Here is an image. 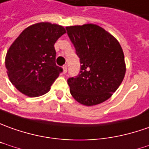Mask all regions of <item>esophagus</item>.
Listing matches in <instances>:
<instances>
[{"label":"esophagus","mask_w":149,"mask_h":149,"mask_svg":"<svg viewBox=\"0 0 149 149\" xmlns=\"http://www.w3.org/2000/svg\"><path fill=\"white\" fill-rule=\"evenodd\" d=\"M63 73H64V74H65V73L67 72V65H63Z\"/></svg>","instance_id":"34e87169"}]
</instances>
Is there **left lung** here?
<instances>
[{
  "instance_id": "1",
  "label": "left lung",
  "mask_w": 149,
  "mask_h": 149,
  "mask_svg": "<svg viewBox=\"0 0 149 149\" xmlns=\"http://www.w3.org/2000/svg\"><path fill=\"white\" fill-rule=\"evenodd\" d=\"M65 29L81 64L78 75L67 79L71 95L85 106L103 102L116 91L125 77L120 45L96 24L70 26Z\"/></svg>"
}]
</instances>
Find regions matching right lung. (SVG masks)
Wrapping results in <instances>:
<instances>
[{"label":"right lung","mask_w":149,"mask_h":149,"mask_svg":"<svg viewBox=\"0 0 149 149\" xmlns=\"http://www.w3.org/2000/svg\"><path fill=\"white\" fill-rule=\"evenodd\" d=\"M65 33L62 26L39 23L23 31L6 57L8 76L13 85L29 97L47 93L63 71L56 65L55 42Z\"/></svg>","instance_id":"obj_1"}]
</instances>
